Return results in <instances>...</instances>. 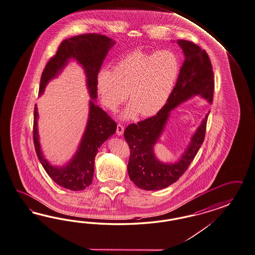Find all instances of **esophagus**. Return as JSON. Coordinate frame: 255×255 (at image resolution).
<instances>
[{"label":"esophagus","instance_id":"obj_1","mask_svg":"<svg viewBox=\"0 0 255 255\" xmlns=\"http://www.w3.org/2000/svg\"><path fill=\"white\" fill-rule=\"evenodd\" d=\"M124 127L121 124H118L117 125V134L119 136H122L124 134Z\"/></svg>","mask_w":255,"mask_h":255}]
</instances>
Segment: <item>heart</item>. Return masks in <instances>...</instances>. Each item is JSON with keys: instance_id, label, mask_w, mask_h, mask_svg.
Returning <instances> with one entry per match:
<instances>
[{"instance_id": "obj_1", "label": "heart", "mask_w": 255, "mask_h": 255, "mask_svg": "<svg viewBox=\"0 0 255 255\" xmlns=\"http://www.w3.org/2000/svg\"><path fill=\"white\" fill-rule=\"evenodd\" d=\"M179 72V58L172 51L136 50L121 58L112 70H99L97 92L102 103L111 110H117L128 96L131 102L122 114L124 119H132L139 113L149 117L165 106Z\"/></svg>"}]
</instances>
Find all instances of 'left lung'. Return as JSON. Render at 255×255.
<instances>
[{
  "label": "left lung",
  "mask_w": 255,
  "mask_h": 255,
  "mask_svg": "<svg viewBox=\"0 0 255 255\" xmlns=\"http://www.w3.org/2000/svg\"><path fill=\"white\" fill-rule=\"evenodd\" d=\"M177 44L184 53L185 60L165 106L157 115L136 124H130L124 131V137L131 152L127 167L129 177L135 186L144 190L162 189L179 179L192 162L205 136L210 111L176 161L163 162L154 152L155 145L165 131L172 110L195 97H202L208 103H213L214 76L205 50L185 40H178Z\"/></svg>",
  "instance_id": "obj_1"
}]
</instances>
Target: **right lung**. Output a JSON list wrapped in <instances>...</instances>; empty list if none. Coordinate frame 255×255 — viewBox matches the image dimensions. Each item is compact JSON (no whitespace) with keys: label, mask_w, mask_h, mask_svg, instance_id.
<instances>
[{"label":"right lung","mask_w":255,"mask_h":255,"mask_svg":"<svg viewBox=\"0 0 255 255\" xmlns=\"http://www.w3.org/2000/svg\"><path fill=\"white\" fill-rule=\"evenodd\" d=\"M115 43L114 40L100 34L78 35L69 38L61 42L55 56L50 59L41 74L40 96L44 93L49 82L58 77L71 60L82 66L86 78V86L91 97L87 124L75 154L64 165H53L44 157L38 131L37 105L34 108L33 141L38 158L55 183L72 191L83 190L91 185L98 149L117 129V124L96 104L97 74L105 57Z\"/></svg>","instance_id":"right-lung-1"}]
</instances>
